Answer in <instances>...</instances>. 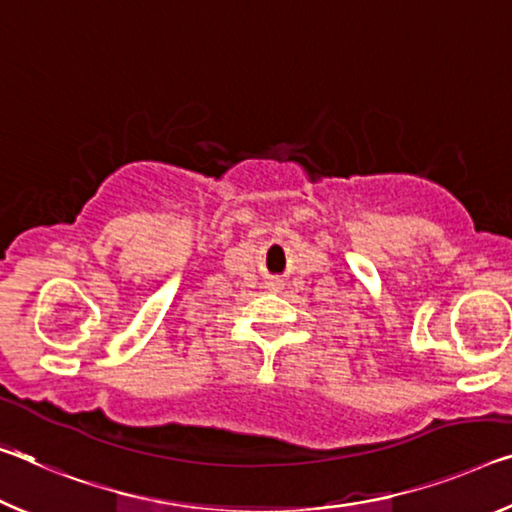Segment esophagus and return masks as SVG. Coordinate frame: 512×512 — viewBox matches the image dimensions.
Segmentation results:
<instances>
[{
    "mask_svg": "<svg viewBox=\"0 0 512 512\" xmlns=\"http://www.w3.org/2000/svg\"><path fill=\"white\" fill-rule=\"evenodd\" d=\"M267 288H270V290H279V288H281V281H277V279L267 281Z\"/></svg>",
    "mask_w": 512,
    "mask_h": 512,
    "instance_id": "34e87169",
    "label": "esophagus"
}]
</instances>
